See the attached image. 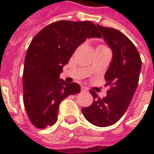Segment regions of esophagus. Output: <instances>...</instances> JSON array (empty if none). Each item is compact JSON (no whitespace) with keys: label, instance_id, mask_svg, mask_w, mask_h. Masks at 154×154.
<instances>
[{"label":"esophagus","instance_id":"1","mask_svg":"<svg viewBox=\"0 0 154 154\" xmlns=\"http://www.w3.org/2000/svg\"><path fill=\"white\" fill-rule=\"evenodd\" d=\"M81 91H82V92H87V91H88V89H87L86 87H81Z\"/></svg>","mask_w":154,"mask_h":154}]
</instances>
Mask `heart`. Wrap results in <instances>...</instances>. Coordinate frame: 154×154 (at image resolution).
Segmentation results:
<instances>
[{"mask_svg":"<svg viewBox=\"0 0 154 154\" xmlns=\"http://www.w3.org/2000/svg\"><path fill=\"white\" fill-rule=\"evenodd\" d=\"M97 48H107L106 47V46H104V45H100Z\"/></svg>","mask_w":154,"mask_h":154,"instance_id":"obj_1","label":"heart"}]
</instances>
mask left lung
Returning a JSON list of instances; mask_svg holds the SVG:
<instances>
[{"label": "left lung", "mask_w": 154, "mask_h": 154, "mask_svg": "<svg viewBox=\"0 0 154 154\" xmlns=\"http://www.w3.org/2000/svg\"><path fill=\"white\" fill-rule=\"evenodd\" d=\"M97 27L113 54L105 75L106 85L111 87L102 99L90 91L93 103L82 108V111L92 125L107 127L116 124L125 113L138 87L142 61L134 44L123 33L99 25Z\"/></svg>", "instance_id": "obj_1"}]
</instances>
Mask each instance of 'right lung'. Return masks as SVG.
Wrapping results in <instances>:
<instances>
[{
	"label": "right lung",
	"mask_w": 154,
	"mask_h": 154,
	"mask_svg": "<svg viewBox=\"0 0 154 154\" xmlns=\"http://www.w3.org/2000/svg\"><path fill=\"white\" fill-rule=\"evenodd\" d=\"M100 37L92 22L60 20L44 27L32 39L25 59L23 92L33 125L44 129L54 125L61 101L80 92L78 84L67 83L59 75L80 44Z\"/></svg>",
	"instance_id": "1"
}]
</instances>
